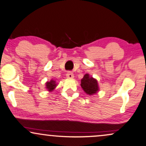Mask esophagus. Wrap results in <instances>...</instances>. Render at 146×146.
Wrapping results in <instances>:
<instances>
[{
	"label": "esophagus",
	"mask_w": 146,
	"mask_h": 146,
	"mask_svg": "<svg viewBox=\"0 0 146 146\" xmlns=\"http://www.w3.org/2000/svg\"><path fill=\"white\" fill-rule=\"evenodd\" d=\"M66 75H67V78H68V79H72L74 77V75H73V73H71V72H70V71L68 72Z\"/></svg>",
	"instance_id": "esophagus-1"
}]
</instances>
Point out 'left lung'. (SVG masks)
<instances>
[{
    "mask_svg": "<svg viewBox=\"0 0 146 146\" xmlns=\"http://www.w3.org/2000/svg\"><path fill=\"white\" fill-rule=\"evenodd\" d=\"M81 86L84 91L89 96L97 94L100 90L98 81L88 73L84 75L81 80Z\"/></svg>",
    "mask_w": 146,
    "mask_h": 146,
    "instance_id": "obj_1",
    "label": "left lung"
}]
</instances>
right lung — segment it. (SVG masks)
Instances as JSON below:
<instances>
[{
  "instance_id": "add662e5",
  "label": "right lung",
  "mask_w": 146,
  "mask_h": 146,
  "mask_svg": "<svg viewBox=\"0 0 146 146\" xmlns=\"http://www.w3.org/2000/svg\"><path fill=\"white\" fill-rule=\"evenodd\" d=\"M57 86V84L56 83V81L54 79H51L50 82H46V89L48 90V91L52 92L56 87Z\"/></svg>"
}]
</instances>
